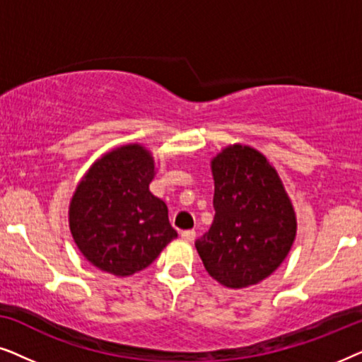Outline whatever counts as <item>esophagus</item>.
<instances>
[{"instance_id":"34e87169","label":"esophagus","mask_w":362,"mask_h":362,"mask_svg":"<svg viewBox=\"0 0 362 362\" xmlns=\"http://www.w3.org/2000/svg\"><path fill=\"white\" fill-rule=\"evenodd\" d=\"M181 237L185 240H187V242H192L196 239V230H192V229H189V230H182L181 232Z\"/></svg>"}]
</instances>
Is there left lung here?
I'll list each match as a JSON object with an SVG mask.
<instances>
[{
	"instance_id": "8db88e82",
	"label": "left lung",
	"mask_w": 362,
	"mask_h": 362,
	"mask_svg": "<svg viewBox=\"0 0 362 362\" xmlns=\"http://www.w3.org/2000/svg\"><path fill=\"white\" fill-rule=\"evenodd\" d=\"M216 216L196 240L207 274L227 288L265 280L286 259L296 216L279 173L260 151L226 146L211 161Z\"/></svg>"
}]
</instances>
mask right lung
<instances>
[{"label":"right lung","mask_w":362,"mask_h":362,"mask_svg":"<svg viewBox=\"0 0 362 362\" xmlns=\"http://www.w3.org/2000/svg\"><path fill=\"white\" fill-rule=\"evenodd\" d=\"M156 168L145 146H118L93 163L74 192L69 227L93 267L117 276L146 269L176 239L168 207L150 192Z\"/></svg>","instance_id":"1"}]
</instances>
